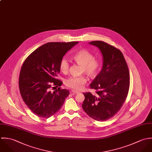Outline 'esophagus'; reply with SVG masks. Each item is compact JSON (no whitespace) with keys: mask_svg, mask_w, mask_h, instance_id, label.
Listing matches in <instances>:
<instances>
[{"mask_svg":"<svg viewBox=\"0 0 152 152\" xmlns=\"http://www.w3.org/2000/svg\"><path fill=\"white\" fill-rule=\"evenodd\" d=\"M72 93H73V94H78V93H79L80 92H79V91H72Z\"/></svg>","mask_w":152,"mask_h":152,"instance_id":"1","label":"esophagus"}]
</instances>
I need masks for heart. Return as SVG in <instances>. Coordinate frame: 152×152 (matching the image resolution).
Masks as SVG:
<instances>
[{"label": "heart", "instance_id": "heart-1", "mask_svg": "<svg viewBox=\"0 0 152 152\" xmlns=\"http://www.w3.org/2000/svg\"><path fill=\"white\" fill-rule=\"evenodd\" d=\"M73 59L77 63L82 66V72H85L89 76L93 77L98 73L100 67V62L97 59H93V56L88 50L82 49L77 51L73 55ZM69 67L70 64L67 59L62 58L60 62L61 71L66 73L69 71ZM86 82L87 78L84 76H72L65 80L67 86L76 91L82 89Z\"/></svg>", "mask_w": 152, "mask_h": 152}]
</instances>
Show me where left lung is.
<instances>
[{
    "mask_svg": "<svg viewBox=\"0 0 152 152\" xmlns=\"http://www.w3.org/2000/svg\"><path fill=\"white\" fill-rule=\"evenodd\" d=\"M103 57L102 70L90 85L96 94L84 93L83 109L93 119L105 121L119 112L128 94L130 75L123 53L103 41H92Z\"/></svg>",
    "mask_w": 152,
    "mask_h": 152,
    "instance_id": "1",
    "label": "left lung"
}]
</instances>
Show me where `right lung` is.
<instances>
[{
	"mask_svg": "<svg viewBox=\"0 0 152 152\" xmlns=\"http://www.w3.org/2000/svg\"><path fill=\"white\" fill-rule=\"evenodd\" d=\"M78 42L47 43L33 52L25 61L19 75V86L23 100L36 116L48 119L59 112L69 91L61 88L53 92L52 86H61L56 79L60 62ZM55 88V87H53Z\"/></svg>",
	"mask_w": 152,
	"mask_h": 152,
	"instance_id": "right-lung-1",
	"label": "right lung"
}]
</instances>
